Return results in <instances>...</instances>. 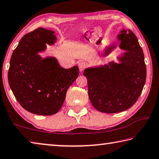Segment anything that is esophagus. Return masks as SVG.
I'll list each match as a JSON object with an SVG mask.
<instances>
[{
    "label": "esophagus",
    "instance_id": "34e87169",
    "mask_svg": "<svg viewBox=\"0 0 159 159\" xmlns=\"http://www.w3.org/2000/svg\"><path fill=\"white\" fill-rule=\"evenodd\" d=\"M87 63L84 62V61H80V62L78 63V66H79V68H80V71H82L84 70L87 68Z\"/></svg>",
    "mask_w": 159,
    "mask_h": 159
}]
</instances>
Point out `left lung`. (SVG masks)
Wrapping results in <instances>:
<instances>
[{
  "mask_svg": "<svg viewBox=\"0 0 159 159\" xmlns=\"http://www.w3.org/2000/svg\"><path fill=\"white\" fill-rule=\"evenodd\" d=\"M120 48L126 50L121 63L84 70L90 101L101 112L117 113L132 107L138 101L146 81L144 57L135 35L130 29L118 35ZM115 46L105 51L109 54Z\"/></svg>",
  "mask_w": 159,
  "mask_h": 159,
  "instance_id": "1",
  "label": "left lung"
}]
</instances>
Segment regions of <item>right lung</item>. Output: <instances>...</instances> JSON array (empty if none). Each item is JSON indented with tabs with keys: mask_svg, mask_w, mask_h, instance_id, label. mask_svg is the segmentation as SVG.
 Masks as SVG:
<instances>
[{
	"mask_svg": "<svg viewBox=\"0 0 159 159\" xmlns=\"http://www.w3.org/2000/svg\"><path fill=\"white\" fill-rule=\"evenodd\" d=\"M54 31L38 28L25 35L14 50L8 82L14 96L28 112L52 115L62 107L66 91L80 74L78 66L64 69L54 58L38 52L55 42Z\"/></svg>",
	"mask_w": 159,
	"mask_h": 159,
	"instance_id": "obj_1",
	"label": "right lung"
}]
</instances>
